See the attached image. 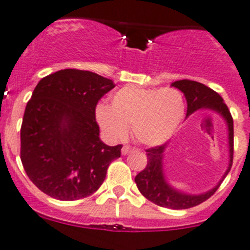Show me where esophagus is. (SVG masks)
<instances>
[{"instance_id": "esophagus-1", "label": "esophagus", "mask_w": 250, "mask_h": 250, "mask_svg": "<svg viewBox=\"0 0 250 250\" xmlns=\"http://www.w3.org/2000/svg\"><path fill=\"white\" fill-rule=\"evenodd\" d=\"M132 150H135V149H133V148H131L130 146H124V147L122 148V154L126 155V154H128L130 152H132Z\"/></svg>"}]
</instances>
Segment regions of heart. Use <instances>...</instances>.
Here are the masks:
<instances>
[{
  "instance_id": "obj_1",
  "label": "heart",
  "mask_w": 250,
  "mask_h": 250,
  "mask_svg": "<svg viewBox=\"0 0 250 250\" xmlns=\"http://www.w3.org/2000/svg\"><path fill=\"white\" fill-rule=\"evenodd\" d=\"M186 104L175 88H142L125 86L110 97V105L101 103L96 119L114 140H123L132 127L137 142L159 146L169 140L184 119Z\"/></svg>"
}]
</instances>
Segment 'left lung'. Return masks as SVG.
I'll return each instance as SVG.
<instances>
[{
  "label": "left lung",
  "instance_id": "1",
  "mask_svg": "<svg viewBox=\"0 0 250 250\" xmlns=\"http://www.w3.org/2000/svg\"><path fill=\"white\" fill-rule=\"evenodd\" d=\"M171 86L184 92L187 101V117L196 110L208 108L219 113L226 120L227 127H229V164L222 176V180H224L231 170L232 160H233V119H232L229 108L225 104L224 100L219 93L201 83L185 79V80L175 81L171 83ZM165 147H167V143L146 150L148 159L147 167L135 177L137 188L140 189L142 196L157 206L170 209H188L209 199L219 188L222 180H220V182L214 188L202 194H187L172 188L167 182L164 172H163V157H164L163 153H164Z\"/></svg>",
  "mask_w": 250,
  "mask_h": 250
}]
</instances>
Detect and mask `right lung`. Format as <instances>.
<instances>
[{"instance_id": "add662e5", "label": "right lung", "mask_w": 250, "mask_h": 250, "mask_svg": "<svg viewBox=\"0 0 250 250\" xmlns=\"http://www.w3.org/2000/svg\"><path fill=\"white\" fill-rule=\"evenodd\" d=\"M112 80L78 69H64L39 81L26 104L21 128V159L40 191L59 201L95 193L108 167L122 154L100 138L96 105Z\"/></svg>"}]
</instances>
